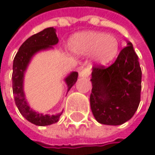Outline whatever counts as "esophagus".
Segmentation results:
<instances>
[{
  "instance_id": "34e87169",
  "label": "esophagus",
  "mask_w": 155,
  "mask_h": 155,
  "mask_svg": "<svg viewBox=\"0 0 155 155\" xmlns=\"http://www.w3.org/2000/svg\"><path fill=\"white\" fill-rule=\"evenodd\" d=\"M91 71H90V69L88 68H84L83 70H81L79 71V76L80 77H88L89 75H90Z\"/></svg>"
}]
</instances>
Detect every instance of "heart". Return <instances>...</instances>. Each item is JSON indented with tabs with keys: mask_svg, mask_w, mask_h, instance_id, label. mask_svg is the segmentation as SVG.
I'll return each mask as SVG.
<instances>
[{
	"mask_svg": "<svg viewBox=\"0 0 155 155\" xmlns=\"http://www.w3.org/2000/svg\"><path fill=\"white\" fill-rule=\"evenodd\" d=\"M68 47L76 56L90 54L95 63L105 65L118 55L120 43L115 36L105 32L85 31L73 34L69 39Z\"/></svg>",
	"mask_w": 155,
	"mask_h": 155,
	"instance_id": "b5f03b06",
	"label": "heart"
}]
</instances>
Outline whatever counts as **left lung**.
Returning a JSON list of instances; mask_svg holds the SVG:
<instances>
[{"label":"left lung","mask_w":155,"mask_h":155,"mask_svg":"<svg viewBox=\"0 0 155 155\" xmlns=\"http://www.w3.org/2000/svg\"><path fill=\"white\" fill-rule=\"evenodd\" d=\"M90 107L96 120L119 126L135 114L140 101L141 69L130 41L108 68L92 69Z\"/></svg>","instance_id":"1"}]
</instances>
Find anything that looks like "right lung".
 Returning <instances> with one entry per match:
<instances>
[{
    "label": "right lung",
    "instance_id": "right-lung-1",
    "mask_svg": "<svg viewBox=\"0 0 155 155\" xmlns=\"http://www.w3.org/2000/svg\"><path fill=\"white\" fill-rule=\"evenodd\" d=\"M58 43V38L56 33V28L52 27L45 28L44 31L27 39L19 47L18 52L16 53L14 58L12 83L15 105L24 118L31 124L40 127L50 126L52 124L57 123L62 112L55 115H45L43 114H39L29 107L24 92V75L29 62L37 53L51 49ZM77 78H78V72L76 71H71L65 78L64 81L68 86L67 92L70 91V89L76 83Z\"/></svg>",
    "mask_w": 155,
    "mask_h": 155
}]
</instances>
